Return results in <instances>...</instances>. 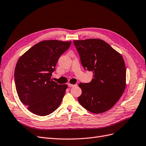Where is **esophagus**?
<instances>
[{"label":"esophagus","mask_w":146,"mask_h":146,"mask_svg":"<svg viewBox=\"0 0 146 146\" xmlns=\"http://www.w3.org/2000/svg\"><path fill=\"white\" fill-rule=\"evenodd\" d=\"M76 86V84H74H74H68V86L69 87H73Z\"/></svg>","instance_id":"obj_1"}]
</instances>
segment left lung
I'll return each instance as SVG.
<instances>
[{"label": "left lung", "mask_w": 146, "mask_h": 146, "mask_svg": "<svg viewBox=\"0 0 146 146\" xmlns=\"http://www.w3.org/2000/svg\"><path fill=\"white\" fill-rule=\"evenodd\" d=\"M73 43L84 68L93 74L90 82L79 84L82 90L79 102L93 113L110 110L118 101L126 86L123 56L101 39L74 40Z\"/></svg>", "instance_id": "1"}]
</instances>
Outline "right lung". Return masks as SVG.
<instances>
[{
  "mask_svg": "<svg viewBox=\"0 0 146 146\" xmlns=\"http://www.w3.org/2000/svg\"><path fill=\"white\" fill-rule=\"evenodd\" d=\"M71 44V41H41L19 59L15 71L17 93L33 113L46 116L59 107L68 86L59 85L51 76L59 57Z\"/></svg>",
  "mask_w": 146,
  "mask_h": 146,
  "instance_id": "add662e5",
  "label": "right lung"
}]
</instances>
